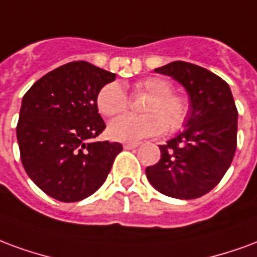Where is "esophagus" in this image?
Returning <instances> with one entry per match:
<instances>
[{
    "instance_id": "esophagus-1",
    "label": "esophagus",
    "mask_w": 257,
    "mask_h": 257,
    "mask_svg": "<svg viewBox=\"0 0 257 257\" xmlns=\"http://www.w3.org/2000/svg\"><path fill=\"white\" fill-rule=\"evenodd\" d=\"M138 145H140L138 142H124L123 148L124 149H134V148H138Z\"/></svg>"
}]
</instances>
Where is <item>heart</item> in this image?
I'll return each instance as SVG.
<instances>
[{
    "label": "heart",
    "mask_w": 257,
    "mask_h": 257,
    "mask_svg": "<svg viewBox=\"0 0 257 257\" xmlns=\"http://www.w3.org/2000/svg\"><path fill=\"white\" fill-rule=\"evenodd\" d=\"M136 93L151 98L144 105L147 115L126 113L109 123V136L113 140L137 142L142 138L164 133L166 126L171 133L181 130L188 120L189 102L181 94L172 93V85L164 78L151 76L136 83ZM128 98L123 86L117 82L105 85L97 94V108L102 115L113 116L127 108Z\"/></svg>",
    "instance_id": "heart-1"
}]
</instances>
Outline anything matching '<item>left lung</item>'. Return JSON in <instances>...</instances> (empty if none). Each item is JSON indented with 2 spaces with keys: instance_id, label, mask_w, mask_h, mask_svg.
<instances>
[{
  "instance_id": "1",
  "label": "left lung",
  "mask_w": 257,
  "mask_h": 257,
  "mask_svg": "<svg viewBox=\"0 0 257 257\" xmlns=\"http://www.w3.org/2000/svg\"><path fill=\"white\" fill-rule=\"evenodd\" d=\"M179 82L188 91L190 108L185 130L160 145L162 159L145 170L153 188L182 200L212 190L233 162L237 121L231 90L218 75L185 61L155 69Z\"/></svg>"
}]
</instances>
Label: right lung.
<instances>
[{
    "instance_id": "add662e5",
    "label": "right lung",
    "mask_w": 257,
    "mask_h": 257,
    "mask_svg": "<svg viewBox=\"0 0 257 257\" xmlns=\"http://www.w3.org/2000/svg\"><path fill=\"white\" fill-rule=\"evenodd\" d=\"M115 74L72 61L37 80L24 94L16 136L33 182L50 197L75 203L101 188L119 142H93L105 128L97 94Z\"/></svg>"
}]
</instances>
